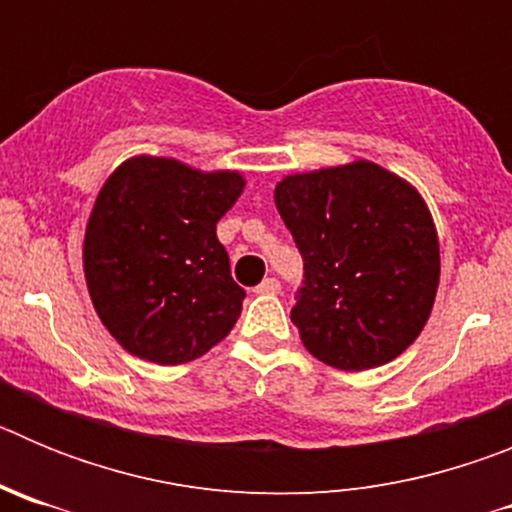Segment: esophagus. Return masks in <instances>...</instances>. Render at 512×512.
Instances as JSON below:
<instances>
[{"instance_id":"esophagus-1","label":"esophagus","mask_w":512,"mask_h":512,"mask_svg":"<svg viewBox=\"0 0 512 512\" xmlns=\"http://www.w3.org/2000/svg\"><path fill=\"white\" fill-rule=\"evenodd\" d=\"M279 289H282V284H279V279L266 277L264 282L259 284V287L253 289V292H256V295H279Z\"/></svg>"}]
</instances>
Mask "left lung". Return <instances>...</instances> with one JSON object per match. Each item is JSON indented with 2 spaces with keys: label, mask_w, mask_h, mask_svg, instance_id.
I'll return each instance as SVG.
<instances>
[{
  "label": "left lung",
  "mask_w": 512,
  "mask_h": 512,
  "mask_svg": "<svg viewBox=\"0 0 512 512\" xmlns=\"http://www.w3.org/2000/svg\"><path fill=\"white\" fill-rule=\"evenodd\" d=\"M274 202L305 261L292 323L307 351L343 372L397 359L428 323L441 277L423 197L354 161L287 176Z\"/></svg>",
  "instance_id": "8db88e82"
}]
</instances>
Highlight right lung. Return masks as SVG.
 <instances>
[{
	"mask_svg": "<svg viewBox=\"0 0 512 512\" xmlns=\"http://www.w3.org/2000/svg\"><path fill=\"white\" fill-rule=\"evenodd\" d=\"M238 171L135 156L99 189L84 277L102 325L125 351L184 364L223 341L243 307L217 220L243 192Z\"/></svg>",
	"mask_w": 512,
	"mask_h": 512,
	"instance_id": "add662e5",
	"label": "right lung"
}]
</instances>
